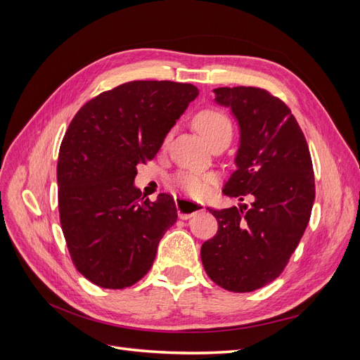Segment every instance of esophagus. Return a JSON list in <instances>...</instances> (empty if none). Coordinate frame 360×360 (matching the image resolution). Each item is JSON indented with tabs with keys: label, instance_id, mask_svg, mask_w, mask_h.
<instances>
[{
	"label": "esophagus",
	"instance_id": "1",
	"mask_svg": "<svg viewBox=\"0 0 360 360\" xmlns=\"http://www.w3.org/2000/svg\"><path fill=\"white\" fill-rule=\"evenodd\" d=\"M176 205H177V212L181 219H189L193 214H197L200 212H204V204L201 202H195L191 200H184V198H179L176 200Z\"/></svg>",
	"mask_w": 360,
	"mask_h": 360
}]
</instances>
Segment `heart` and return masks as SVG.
<instances>
[{
    "instance_id": "b5f03b06",
    "label": "heart",
    "mask_w": 360,
    "mask_h": 360,
    "mask_svg": "<svg viewBox=\"0 0 360 360\" xmlns=\"http://www.w3.org/2000/svg\"><path fill=\"white\" fill-rule=\"evenodd\" d=\"M193 124L198 132L210 143L214 138L224 134H233V124L228 115L216 108H204L193 117ZM216 181L210 172L181 171L172 179V184L192 198H205L212 191V184Z\"/></svg>"
}]
</instances>
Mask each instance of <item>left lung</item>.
Returning <instances> with one entry per match:
<instances>
[{
  "label": "left lung",
  "mask_w": 360,
  "mask_h": 360,
  "mask_svg": "<svg viewBox=\"0 0 360 360\" xmlns=\"http://www.w3.org/2000/svg\"><path fill=\"white\" fill-rule=\"evenodd\" d=\"M216 102L240 126L237 169L224 193L250 207L209 212L217 233L201 246L202 266L219 287L249 292L275 281L307 230L315 198L308 143L290 108L257 86H221Z\"/></svg>",
  "instance_id": "obj_1"
}]
</instances>
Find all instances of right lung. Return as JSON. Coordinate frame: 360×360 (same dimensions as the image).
<instances>
[{
	"label": "right lung",
	"instance_id": "add662e5",
	"mask_svg": "<svg viewBox=\"0 0 360 360\" xmlns=\"http://www.w3.org/2000/svg\"><path fill=\"white\" fill-rule=\"evenodd\" d=\"M197 96L192 84L132 81L93 97L70 122L57 163L60 224L76 270L97 287L136 284L176 224L171 195L150 201L134 180Z\"/></svg>",
	"mask_w": 360,
	"mask_h": 360
}]
</instances>
